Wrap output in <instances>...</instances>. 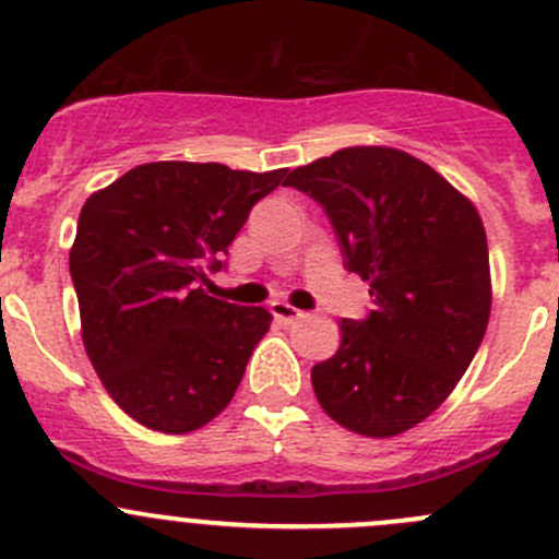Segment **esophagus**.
<instances>
[{
	"label": "esophagus",
	"mask_w": 559,
	"mask_h": 559,
	"mask_svg": "<svg viewBox=\"0 0 559 559\" xmlns=\"http://www.w3.org/2000/svg\"><path fill=\"white\" fill-rule=\"evenodd\" d=\"M272 314H274V320H277V323H296V320H301L304 318V312L301 309H296V307H290V304H285V301H272Z\"/></svg>",
	"instance_id": "esophagus-1"
}]
</instances>
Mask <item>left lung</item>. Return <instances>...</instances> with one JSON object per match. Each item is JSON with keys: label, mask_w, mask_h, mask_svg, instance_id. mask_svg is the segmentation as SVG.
<instances>
[{"label": "left lung", "mask_w": 559, "mask_h": 559, "mask_svg": "<svg viewBox=\"0 0 559 559\" xmlns=\"http://www.w3.org/2000/svg\"><path fill=\"white\" fill-rule=\"evenodd\" d=\"M320 203L347 272L369 282L367 318L312 367L320 407L367 438L421 424L454 391L489 323V247L478 212L421 159L340 148L285 181Z\"/></svg>", "instance_id": "obj_1"}]
</instances>
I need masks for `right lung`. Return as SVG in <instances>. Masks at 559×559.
I'll return each mask as SVG.
<instances>
[{
  "instance_id": "add662e5",
  "label": "right lung",
  "mask_w": 559,
  "mask_h": 559,
  "mask_svg": "<svg viewBox=\"0 0 559 559\" xmlns=\"http://www.w3.org/2000/svg\"><path fill=\"white\" fill-rule=\"evenodd\" d=\"M287 168L146 163L84 203L70 250L84 345L110 400L185 435L228 407L272 314L203 290Z\"/></svg>"
}]
</instances>
